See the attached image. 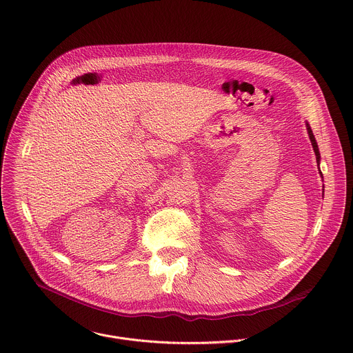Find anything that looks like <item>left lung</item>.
Listing matches in <instances>:
<instances>
[{
	"label": "left lung",
	"mask_w": 353,
	"mask_h": 353,
	"mask_svg": "<svg viewBox=\"0 0 353 353\" xmlns=\"http://www.w3.org/2000/svg\"><path fill=\"white\" fill-rule=\"evenodd\" d=\"M307 128H308V134H310V139H311V143H312V147H314V151H315V155H316V159H318V163H319V161H321V154H319L318 143H316V140H315V136H314L312 129L310 128V125H307Z\"/></svg>",
	"instance_id": "1"
}]
</instances>
